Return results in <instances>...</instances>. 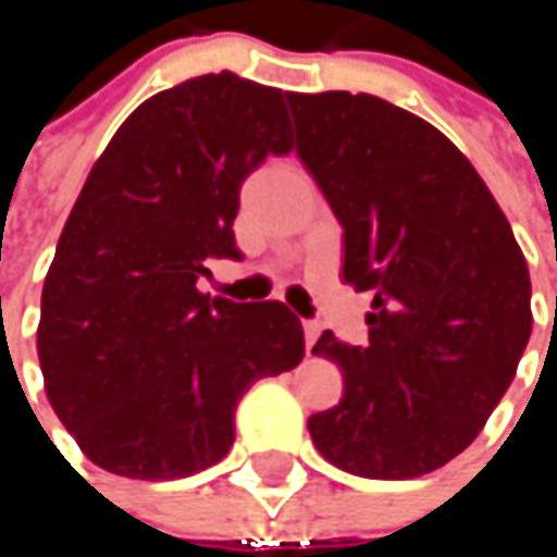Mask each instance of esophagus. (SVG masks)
Instances as JSON below:
<instances>
[{
  "label": "esophagus",
  "mask_w": 557,
  "mask_h": 557,
  "mask_svg": "<svg viewBox=\"0 0 557 557\" xmlns=\"http://www.w3.org/2000/svg\"><path fill=\"white\" fill-rule=\"evenodd\" d=\"M302 332H306V348L312 351V345H315V342H319V335H322V322L306 319V322H302Z\"/></svg>",
  "instance_id": "obj_1"
}]
</instances>
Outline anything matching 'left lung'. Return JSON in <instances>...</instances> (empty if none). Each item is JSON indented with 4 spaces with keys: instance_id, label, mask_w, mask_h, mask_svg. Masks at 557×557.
<instances>
[{
    "instance_id": "8db88e82",
    "label": "left lung",
    "mask_w": 557,
    "mask_h": 557,
    "mask_svg": "<svg viewBox=\"0 0 557 557\" xmlns=\"http://www.w3.org/2000/svg\"><path fill=\"white\" fill-rule=\"evenodd\" d=\"M296 154L345 232L342 277L374 296L368 342L322 332L345 374L309 416L322 458L403 481L461 455L512 384L532 332L525 258L471 161L368 92H289Z\"/></svg>"
}]
</instances>
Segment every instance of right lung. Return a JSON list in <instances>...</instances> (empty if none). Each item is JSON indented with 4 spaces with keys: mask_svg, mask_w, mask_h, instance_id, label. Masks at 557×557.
Returning <instances> with one entry per match:
<instances>
[{
    "mask_svg": "<svg viewBox=\"0 0 557 557\" xmlns=\"http://www.w3.org/2000/svg\"><path fill=\"white\" fill-rule=\"evenodd\" d=\"M283 92L228 70L141 102L63 225L38 325L48 399L83 455L119 478L173 481L222 461L245 389L302 361L277 302L199 293L242 261V183L286 154Z\"/></svg>",
    "mask_w": 557,
    "mask_h": 557,
    "instance_id": "right-lung-1",
    "label": "right lung"
}]
</instances>
